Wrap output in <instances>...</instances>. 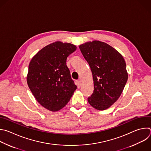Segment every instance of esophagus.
I'll return each mask as SVG.
<instances>
[{
	"label": "esophagus",
	"instance_id": "1",
	"mask_svg": "<svg viewBox=\"0 0 151 151\" xmlns=\"http://www.w3.org/2000/svg\"><path fill=\"white\" fill-rule=\"evenodd\" d=\"M76 84L78 88H80L81 86V81L80 80L77 81L76 82Z\"/></svg>",
	"mask_w": 151,
	"mask_h": 151
}]
</instances>
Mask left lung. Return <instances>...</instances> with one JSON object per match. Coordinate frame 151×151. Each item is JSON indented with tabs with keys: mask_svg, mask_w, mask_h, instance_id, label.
<instances>
[{
	"mask_svg": "<svg viewBox=\"0 0 151 151\" xmlns=\"http://www.w3.org/2000/svg\"><path fill=\"white\" fill-rule=\"evenodd\" d=\"M79 47L93 77L94 90L88 101L98 110H106L117 101L127 82L125 60L115 48L102 41H89Z\"/></svg>",
	"mask_w": 151,
	"mask_h": 151,
	"instance_id": "8db88e82",
	"label": "left lung"
}]
</instances>
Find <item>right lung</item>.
Returning a JSON list of instances; mask_svg holds the SVG:
<instances>
[{
    "mask_svg": "<svg viewBox=\"0 0 151 151\" xmlns=\"http://www.w3.org/2000/svg\"><path fill=\"white\" fill-rule=\"evenodd\" d=\"M76 45L61 41L50 44L32 58L27 81L37 101L45 109L58 111L69 101L77 86L66 66Z\"/></svg>",
    "mask_w": 151,
    "mask_h": 151,
    "instance_id": "right-lung-1",
    "label": "right lung"
}]
</instances>
